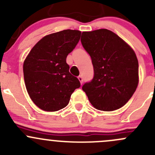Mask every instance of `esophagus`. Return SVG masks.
I'll return each mask as SVG.
<instances>
[{"mask_svg":"<svg viewBox=\"0 0 155 155\" xmlns=\"http://www.w3.org/2000/svg\"><path fill=\"white\" fill-rule=\"evenodd\" d=\"M78 79H79V82H80V83H81V84L83 83V77H82V76H79V77H78Z\"/></svg>","mask_w":155,"mask_h":155,"instance_id":"obj_1","label":"esophagus"}]
</instances>
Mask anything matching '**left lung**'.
I'll return each instance as SVG.
<instances>
[{"mask_svg":"<svg viewBox=\"0 0 155 155\" xmlns=\"http://www.w3.org/2000/svg\"><path fill=\"white\" fill-rule=\"evenodd\" d=\"M82 46L91 58L94 77L82 86L94 107L114 111L122 107L139 82V64L130 46L107 29L82 32Z\"/></svg>","mask_w":155,"mask_h":155,"instance_id":"1","label":"left lung"}]
</instances>
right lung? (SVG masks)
Instances as JSON below:
<instances>
[{
	"instance_id": "add662e5",
	"label": "right lung",
	"mask_w": 155,
	"mask_h": 155,
	"mask_svg": "<svg viewBox=\"0 0 155 155\" xmlns=\"http://www.w3.org/2000/svg\"><path fill=\"white\" fill-rule=\"evenodd\" d=\"M81 31L64 30L42 38L23 64L26 89L37 107L55 112L68 106L79 79L70 74L66 58L80 39Z\"/></svg>"
}]
</instances>
